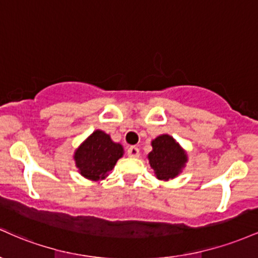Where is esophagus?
<instances>
[{
  "label": "esophagus",
  "mask_w": 258,
  "mask_h": 258,
  "mask_svg": "<svg viewBox=\"0 0 258 258\" xmlns=\"http://www.w3.org/2000/svg\"><path fill=\"white\" fill-rule=\"evenodd\" d=\"M128 156L133 158H138L140 156V150L137 146H130L128 149Z\"/></svg>",
  "instance_id": "obj_1"
}]
</instances>
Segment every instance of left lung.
Segmentation results:
<instances>
[{"label": "left lung", "mask_w": 258, "mask_h": 258, "mask_svg": "<svg viewBox=\"0 0 258 258\" xmlns=\"http://www.w3.org/2000/svg\"><path fill=\"white\" fill-rule=\"evenodd\" d=\"M152 151L147 155L150 166L155 170L156 178L169 180L183 170L187 156L181 146L168 134L160 135L152 140Z\"/></svg>", "instance_id": "8db88e82"}]
</instances>
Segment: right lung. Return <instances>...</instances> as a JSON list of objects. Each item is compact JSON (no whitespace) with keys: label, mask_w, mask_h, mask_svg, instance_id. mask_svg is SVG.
Segmentation results:
<instances>
[{"label":"right lung","mask_w":258,"mask_h":258,"mask_svg":"<svg viewBox=\"0 0 258 258\" xmlns=\"http://www.w3.org/2000/svg\"><path fill=\"white\" fill-rule=\"evenodd\" d=\"M120 144L112 141L111 137L102 130H95L75 150V166L84 178L97 181L105 179L123 156Z\"/></svg>","instance_id":"obj_1"}]
</instances>
